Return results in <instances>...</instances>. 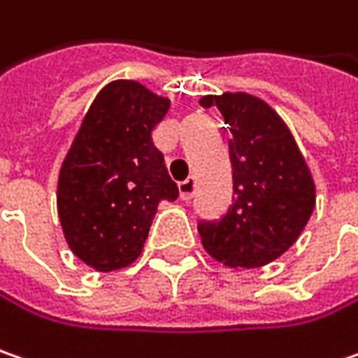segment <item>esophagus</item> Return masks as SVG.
<instances>
[{"mask_svg":"<svg viewBox=\"0 0 358 358\" xmlns=\"http://www.w3.org/2000/svg\"><path fill=\"white\" fill-rule=\"evenodd\" d=\"M195 187H197V183H195V179H193V177H189V179H185V181H181V183H179V193H181V199L189 201V199L195 195Z\"/></svg>","mask_w":358,"mask_h":358,"instance_id":"34e87169","label":"esophagus"}]
</instances>
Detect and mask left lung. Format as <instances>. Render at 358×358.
I'll list each match as a JSON object with an SVG mask.
<instances>
[{
  "instance_id": "obj_1",
  "label": "left lung",
  "mask_w": 358,
  "mask_h": 358,
  "mask_svg": "<svg viewBox=\"0 0 358 358\" xmlns=\"http://www.w3.org/2000/svg\"><path fill=\"white\" fill-rule=\"evenodd\" d=\"M231 133L234 203L220 222H199L206 252L229 268H259L280 258L306 227L316 203L313 175L276 110L248 92L203 96Z\"/></svg>"
}]
</instances>
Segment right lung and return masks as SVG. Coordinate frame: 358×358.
<instances>
[{
    "instance_id": "1",
    "label": "right lung",
    "mask_w": 358,
    "mask_h": 358,
    "mask_svg": "<svg viewBox=\"0 0 358 358\" xmlns=\"http://www.w3.org/2000/svg\"><path fill=\"white\" fill-rule=\"evenodd\" d=\"M169 104L141 82H110L92 100L64 157L56 193L64 238L96 272L131 266L159 203L179 197L152 143Z\"/></svg>"
}]
</instances>
